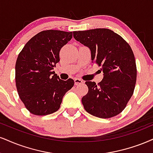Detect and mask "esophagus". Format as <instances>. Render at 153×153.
I'll return each mask as SVG.
<instances>
[{
  "mask_svg": "<svg viewBox=\"0 0 153 153\" xmlns=\"http://www.w3.org/2000/svg\"><path fill=\"white\" fill-rule=\"evenodd\" d=\"M83 81L81 79H79V78H75L74 79V84L75 85H80V84H83Z\"/></svg>",
  "mask_w": 153,
  "mask_h": 153,
  "instance_id": "obj_1",
  "label": "esophagus"
}]
</instances>
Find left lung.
I'll return each instance as SVG.
<instances>
[{
	"instance_id": "left-lung-1",
	"label": "left lung",
	"mask_w": 153,
	"mask_h": 153,
	"mask_svg": "<svg viewBox=\"0 0 153 153\" xmlns=\"http://www.w3.org/2000/svg\"><path fill=\"white\" fill-rule=\"evenodd\" d=\"M76 40L91 50L93 63L101 67L103 79L97 84L86 82L88 91L82 97L88 114L109 118L124 110L133 94L137 68L133 50L119 35L106 28L73 32Z\"/></svg>"
}]
</instances>
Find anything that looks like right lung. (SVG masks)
<instances>
[{"mask_svg":"<svg viewBox=\"0 0 153 153\" xmlns=\"http://www.w3.org/2000/svg\"><path fill=\"white\" fill-rule=\"evenodd\" d=\"M72 38V32L48 30L26 43L16 64V85L25 108L36 116L59 110L62 98L74 81L60 79L53 71L59 62L62 47Z\"/></svg>","mask_w":153,"mask_h":153,"instance_id":"right-lung-1","label":"right lung"}]
</instances>
